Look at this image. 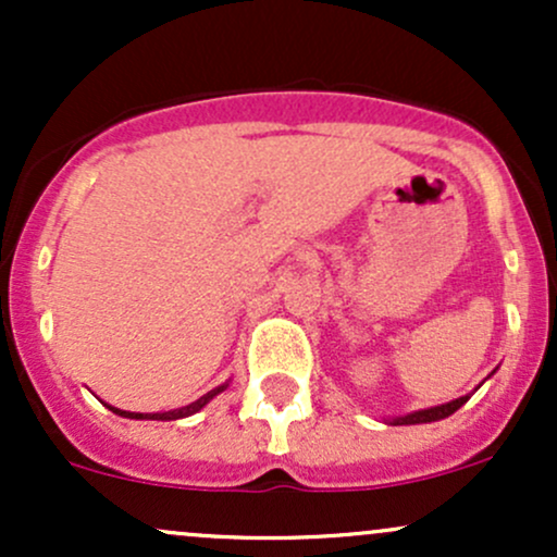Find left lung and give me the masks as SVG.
Listing matches in <instances>:
<instances>
[{"instance_id":"1","label":"left lung","mask_w":557,"mask_h":557,"mask_svg":"<svg viewBox=\"0 0 557 557\" xmlns=\"http://www.w3.org/2000/svg\"><path fill=\"white\" fill-rule=\"evenodd\" d=\"M466 400H469V395H463V398H456L450 403H443V406L424 408V411H413V413H408V417H398V419L389 421V424H395V426H400V424H430V421H440V419L450 417V413H456Z\"/></svg>"}]
</instances>
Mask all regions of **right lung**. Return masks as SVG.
Listing matches in <instances>:
<instances>
[{"instance_id":"1","label":"right lung","mask_w":557,"mask_h":557,"mask_svg":"<svg viewBox=\"0 0 557 557\" xmlns=\"http://www.w3.org/2000/svg\"><path fill=\"white\" fill-rule=\"evenodd\" d=\"M225 387H227V382H225V385H220V387L209 389L207 395H201V398H198V400L188 403V406H183V408H175V411H164V413H131V411H120V408H114V406H107V408H110L112 413H117V417H125V419H154V421H172V419H185V417H190V413L201 411V408L207 406V403L212 400L214 395H220L222 389H225Z\"/></svg>"}]
</instances>
